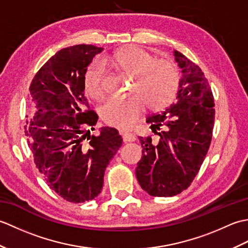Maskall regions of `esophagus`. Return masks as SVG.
<instances>
[{"mask_svg":"<svg viewBox=\"0 0 248 248\" xmlns=\"http://www.w3.org/2000/svg\"><path fill=\"white\" fill-rule=\"evenodd\" d=\"M121 136H123L124 141H134L136 140L135 136L130 133H121Z\"/></svg>","mask_w":248,"mask_h":248,"instance_id":"esophagus-1","label":"esophagus"}]
</instances>
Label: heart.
I'll list each match as a JSON object with an SVG mask.
<instances>
[{
  "label": "heart",
  "mask_w": 248,
  "mask_h": 248,
  "mask_svg": "<svg viewBox=\"0 0 248 248\" xmlns=\"http://www.w3.org/2000/svg\"><path fill=\"white\" fill-rule=\"evenodd\" d=\"M102 61L117 71L134 77V92L143 98L151 109L165 108L176 97L180 75L170 61L155 60L149 52L139 46H128L104 56ZM84 88L93 99L99 100L104 96V70L99 61L92 62L84 73ZM140 97L109 99L100 108V116L108 125L128 130L143 112L144 102Z\"/></svg>",
  "instance_id": "b5f03b06"
}]
</instances>
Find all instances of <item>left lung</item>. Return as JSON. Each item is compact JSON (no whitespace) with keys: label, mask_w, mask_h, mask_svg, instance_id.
Masks as SVG:
<instances>
[{"label":"left lung","mask_w":248,"mask_h":248,"mask_svg":"<svg viewBox=\"0 0 248 248\" xmlns=\"http://www.w3.org/2000/svg\"><path fill=\"white\" fill-rule=\"evenodd\" d=\"M182 77L176 101L147 118L151 129L162 130L157 143L141 138V159L135 175L151 196L171 197L186 189L199 171L211 144L214 99L202 69L180 52H173Z\"/></svg>","instance_id":"1"}]
</instances>
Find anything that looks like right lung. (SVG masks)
<instances>
[{
  "instance_id": "add662e5",
  "label": "right lung",
  "mask_w": 248,
  "mask_h": 248,
  "mask_svg": "<svg viewBox=\"0 0 248 248\" xmlns=\"http://www.w3.org/2000/svg\"><path fill=\"white\" fill-rule=\"evenodd\" d=\"M102 51L92 45L62 49L30 86L36 110L26 121L25 134L36 167L50 188L73 203L98 196L105 168L123 144L114 128H101L98 136L88 129L94 130L98 116L87 109L84 73Z\"/></svg>"
}]
</instances>
